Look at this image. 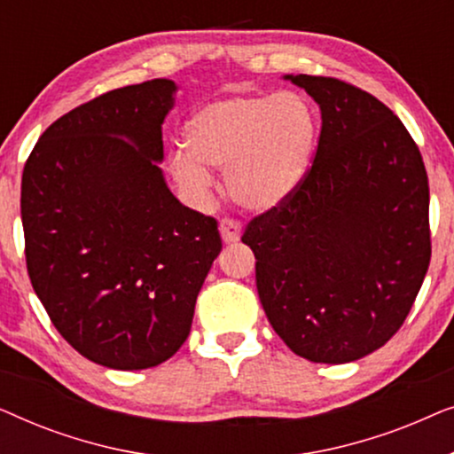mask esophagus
<instances>
[{
	"mask_svg": "<svg viewBox=\"0 0 454 454\" xmlns=\"http://www.w3.org/2000/svg\"><path fill=\"white\" fill-rule=\"evenodd\" d=\"M219 231L225 244H233L241 238V225L235 219H223L219 223Z\"/></svg>",
	"mask_w": 454,
	"mask_h": 454,
	"instance_id": "1",
	"label": "esophagus"
}]
</instances>
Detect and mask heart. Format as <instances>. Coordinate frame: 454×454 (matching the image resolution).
Returning a JSON list of instances; mask_svg holds the SVG:
<instances>
[{"label": "heart", "instance_id": "1", "mask_svg": "<svg viewBox=\"0 0 454 454\" xmlns=\"http://www.w3.org/2000/svg\"><path fill=\"white\" fill-rule=\"evenodd\" d=\"M316 115L297 92L238 95L204 105L185 123V153L171 159L185 188L207 192L210 169L225 171L229 196L269 210L294 194L312 163Z\"/></svg>", "mask_w": 454, "mask_h": 454}]
</instances>
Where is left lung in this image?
<instances>
[{
	"instance_id": "8db88e82",
	"label": "left lung",
	"mask_w": 454,
	"mask_h": 454,
	"mask_svg": "<svg viewBox=\"0 0 454 454\" xmlns=\"http://www.w3.org/2000/svg\"><path fill=\"white\" fill-rule=\"evenodd\" d=\"M320 105L312 167L287 200L254 216L266 318L316 364L380 349L405 322L430 266V188L411 134L387 105L326 76H285Z\"/></svg>"
}]
</instances>
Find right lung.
Here are the masks:
<instances>
[{
	"mask_svg": "<svg viewBox=\"0 0 454 454\" xmlns=\"http://www.w3.org/2000/svg\"><path fill=\"white\" fill-rule=\"evenodd\" d=\"M176 89L154 78L80 105L22 171L35 294L61 337L105 368H153L184 345L223 247L216 221L184 207L159 167Z\"/></svg>",
	"mask_w": 454,
	"mask_h": 454,
	"instance_id": "add662e5",
	"label": "right lung"
}]
</instances>
